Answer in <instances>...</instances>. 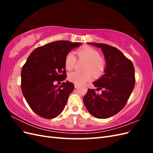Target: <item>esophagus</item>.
I'll list each match as a JSON object with an SVG mask.
<instances>
[{
	"label": "esophagus",
	"instance_id": "34e87169",
	"mask_svg": "<svg viewBox=\"0 0 153 153\" xmlns=\"http://www.w3.org/2000/svg\"><path fill=\"white\" fill-rule=\"evenodd\" d=\"M78 87H79V85H76V84H75V88H76H76H78Z\"/></svg>",
	"mask_w": 153,
	"mask_h": 153
}]
</instances>
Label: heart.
<instances>
[{"label":"heart","instance_id":"b5f03b06","mask_svg":"<svg viewBox=\"0 0 153 153\" xmlns=\"http://www.w3.org/2000/svg\"><path fill=\"white\" fill-rule=\"evenodd\" d=\"M78 59L86 61L83 73L74 71L68 75L69 80L75 84L81 85L92 79V73L95 76H99L105 71L106 67L105 59L101 57L96 49L91 47H84L76 52ZM76 58L72 52L68 53L65 57V67L68 70H71L75 66Z\"/></svg>","mask_w":153,"mask_h":153}]
</instances>
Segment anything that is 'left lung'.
<instances>
[{"instance_id":"left-lung-1","label":"left lung","mask_w":153,"mask_h":153,"mask_svg":"<svg viewBox=\"0 0 153 153\" xmlns=\"http://www.w3.org/2000/svg\"><path fill=\"white\" fill-rule=\"evenodd\" d=\"M102 50L106 62L105 74L93 82L97 91L88 89L84 103L89 112L98 119H106L120 112L126 105L135 84V69L130 60L117 48L108 45L88 43Z\"/></svg>"}]
</instances>
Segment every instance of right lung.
Masks as SVG:
<instances>
[{
	"instance_id": "obj_1",
	"label": "right lung",
	"mask_w": 153,
	"mask_h": 153,
	"mask_svg": "<svg viewBox=\"0 0 153 153\" xmlns=\"http://www.w3.org/2000/svg\"><path fill=\"white\" fill-rule=\"evenodd\" d=\"M81 43L57 41L36 48L27 59L21 72V89L25 100L34 112L45 119L60 115L68 97L75 89L66 81L61 86L54 82L66 79L65 57Z\"/></svg>"
}]
</instances>
